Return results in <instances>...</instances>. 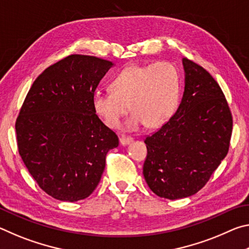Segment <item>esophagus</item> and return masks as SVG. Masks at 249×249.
<instances>
[{"label": "esophagus", "mask_w": 249, "mask_h": 249, "mask_svg": "<svg viewBox=\"0 0 249 249\" xmlns=\"http://www.w3.org/2000/svg\"><path fill=\"white\" fill-rule=\"evenodd\" d=\"M132 141H133L132 137H130V136H125V135H123V136H122V137L120 138L121 145H123V146L129 144V142H132Z\"/></svg>", "instance_id": "1"}]
</instances>
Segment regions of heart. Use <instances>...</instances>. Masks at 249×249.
<instances>
[{
    "label": "heart",
    "mask_w": 249,
    "mask_h": 249,
    "mask_svg": "<svg viewBox=\"0 0 249 249\" xmlns=\"http://www.w3.org/2000/svg\"><path fill=\"white\" fill-rule=\"evenodd\" d=\"M180 73L169 61L129 66L111 80L112 91H98L92 96L94 111L112 128L120 127L129 108L128 129L146 124L158 127L174 114L180 96Z\"/></svg>",
    "instance_id": "obj_1"
}]
</instances>
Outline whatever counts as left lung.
Listing matches in <instances>:
<instances>
[{
    "mask_svg": "<svg viewBox=\"0 0 249 249\" xmlns=\"http://www.w3.org/2000/svg\"><path fill=\"white\" fill-rule=\"evenodd\" d=\"M185 84L170 120L145 138L142 174L160 197L196 195L229 153L233 116L222 89L203 67L182 59Z\"/></svg>",
    "mask_w": 249,
    "mask_h": 249,
    "instance_id": "1",
    "label": "left lung"
}]
</instances>
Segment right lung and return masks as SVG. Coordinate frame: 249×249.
Here are the masks:
<instances>
[{
	"label": "right lung",
	"mask_w": 249,
	"mask_h": 249,
	"mask_svg": "<svg viewBox=\"0 0 249 249\" xmlns=\"http://www.w3.org/2000/svg\"><path fill=\"white\" fill-rule=\"evenodd\" d=\"M113 62L70 54L34 81L15 129L18 153L37 184L53 197L75 202L95 190L105 158L119 146L92 105L100 80Z\"/></svg>",
	"instance_id": "add662e5"
}]
</instances>
